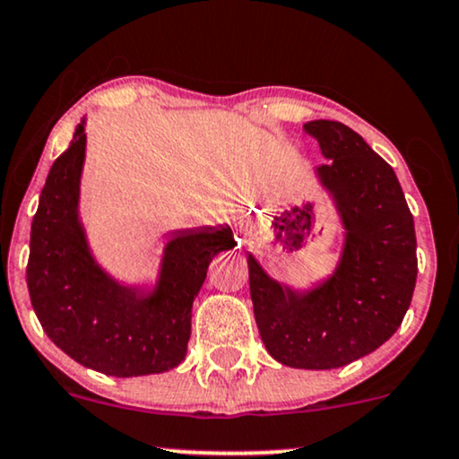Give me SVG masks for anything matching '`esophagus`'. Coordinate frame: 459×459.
Masks as SVG:
<instances>
[{"label":"esophagus","mask_w":459,"mask_h":459,"mask_svg":"<svg viewBox=\"0 0 459 459\" xmlns=\"http://www.w3.org/2000/svg\"><path fill=\"white\" fill-rule=\"evenodd\" d=\"M241 230H243V233H247V230H249V220H241Z\"/></svg>","instance_id":"esophagus-1"}]
</instances>
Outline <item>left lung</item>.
Returning <instances> with one entry per match:
<instances>
[{"label": "left lung", "mask_w": 459, "mask_h": 459, "mask_svg": "<svg viewBox=\"0 0 459 459\" xmlns=\"http://www.w3.org/2000/svg\"><path fill=\"white\" fill-rule=\"evenodd\" d=\"M303 129L330 159L317 173L343 218V258L326 283L299 294L247 256L249 292L266 351L286 367L326 370L396 333L413 299L417 241L396 173L356 131L336 120H311Z\"/></svg>", "instance_id": "obj_1"}]
</instances>
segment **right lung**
<instances>
[{"mask_svg":"<svg viewBox=\"0 0 459 459\" xmlns=\"http://www.w3.org/2000/svg\"><path fill=\"white\" fill-rule=\"evenodd\" d=\"M84 146L78 125L39 195L27 263L33 311L52 343L82 367L112 377L165 373L186 356L193 300L212 258L235 247L233 230H179L152 294L118 286L91 258L78 222Z\"/></svg>","mask_w":459,"mask_h":459,"instance_id":"right-lung-1","label":"right lung"}]
</instances>
